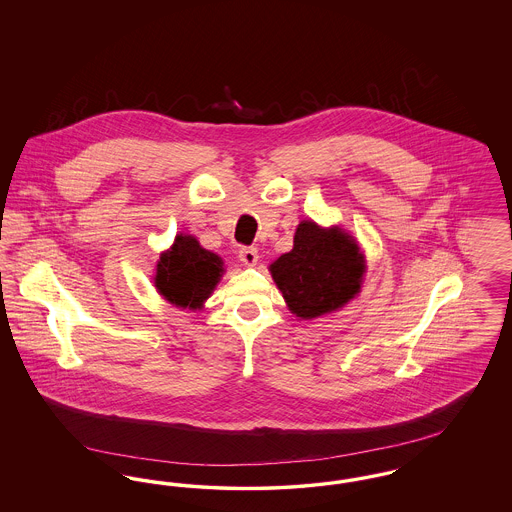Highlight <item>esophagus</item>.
Instances as JSON below:
<instances>
[{
	"label": "esophagus",
	"mask_w": 512,
	"mask_h": 512,
	"mask_svg": "<svg viewBox=\"0 0 512 512\" xmlns=\"http://www.w3.org/2000/svg\"><path fill=\"white\" fill-rule=\"evenodd\" d=\"M240 261L244 263L245 267H255L259 261V253L255 247H242L240 249Z\"/></svg>",
	"instance_id": "34e87169"
}]
</instances>
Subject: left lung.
I'll list each match as a JSON object with an SVG mask.
<instances>
[{"label": "left lung", "mask_w": 512, "mask_h": 512, "mask_svg": "<svg viewBox=\"0 0 512 512\" xmlns=\"http://www.w3.org/2000/svg\"><path fill=\"white\" fill-rule=\"evenodd\" d=\"M268 270L293 315L313 320L340 311L361 293L366 259L359 242L341 226L301 220L292 251Z\"/></svg>", "instance_id": "left-lung-1"}]
</instances>
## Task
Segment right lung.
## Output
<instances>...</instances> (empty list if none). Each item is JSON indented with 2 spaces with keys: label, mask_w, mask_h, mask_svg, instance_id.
Listing matches in <instances>:
<instances>
[{
  "label": "right lung",
  "mask_w": 512,
  "mask_h": 512,
  "mask_svg": "<svg viewBox=\"0 0 512 512\" xmlns=\"http://www.w3.org/2000/svg\"><path fill=\"white\" fill-rule=\"evenodd\" d=\"M224 272L217 253L201 247L192 234H176L174 244L157 259L153 284L174 307L197 311L215 292Z\"/></svg>",
  "instance_id": "add662e5"
}]
</instances>
